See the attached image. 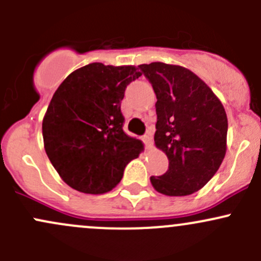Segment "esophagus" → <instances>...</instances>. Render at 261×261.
<instances>
[{
	"mask_svg": "<svg viewBox=\"0 0 261 261\" xmlns=\"http://www.w3.org/2000/svg\"><path fill=\"white\" fill-rule=\"evenodd\" d=\"M143 140L145 143L146 149H151L152 147V138H151V134H146V135L143 136Z\"/></svg>",
	"mask_w": 261,
	"mask_h": 261,
	"instance_id": "34e87169",
	"label": "esophagus"
}]
</instances>
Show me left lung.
Masks as SVG:
<instances>
[{
	"mask_svg": "<svg viewBox=\"0 0 261 261\" xmlns=\"http://www.w3.org/2000/svg\"><path fill=\"white\" fill-rule=\"evenodd\" d=\"M139 68L156 94L155 146L169 159L168 172L150 181L165 196H189L208 183L225 158L227 115L192 70L162 62Z\"/></svg>",
	"mask_w": 261,
	"mask_h": 261,
	"instance_id": "obj_1",
	"label": "left lung"
}]
</instances>
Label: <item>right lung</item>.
I'll use <instances>...</instances> for the list:
<instances>
[{
  "mask_svg": "<svg viewBox=\"0 0 261 261\" xmlns=\"http://www.w3.org/2000/svg\"><path fill=\"white\" fill-rule=\"evenodd\" d=\"M135 65L91 63L70 73L55 91L43 118V139L53 167L70 188L87 194L112 191L143 141L123 131L121 101Z\"/></svg>",
  "mask_w": 261,
  "mask_h": 261,
  "instance_id": "obj_1",
  "label": "right lung"
}]
</instances>
